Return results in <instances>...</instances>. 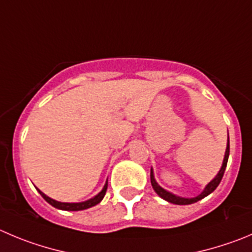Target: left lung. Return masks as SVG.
<instances>
[{
  "label": "left lung",
  "mask_w": 252,
  "mask_h": 252,
  "mask_svg": "<svg viewBox=\"0 0 252 252\" xmlns=\"http://www.w3.org/2000/svg\"><path fill=\"white\" fill-rule=\"evenodd\" d=\"M229 154H230V142H229V133H227V145H226V150H225L224 160H222L221 168H220L219 173L216 174L215 178H214V179L211 180V182L209 183V184L206 185L205 188H204L203 191L197 195V196L183 197V196H179V195L173 194V192L168 191V190H165L164 188H161L160 185L157 183V180H155V178H154V171H153V168H152V169H150V183H152L153 189H154V191L157 192V194H158L159 196L161 197V199L166 200L168 203L176 204V205H189V204L196 203V201L201 200V199H204L205 196H208L209 194H211V192H213L214 190L218 188V185L220 184V182H221V179H222V176H224L225 169H226V164H227V159H229Z\"/></svg>",
  "instance_id": "8db88e82"
}]
</instances>
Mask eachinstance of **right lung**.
<instances>
[{"label":"right lung","instance_id":"add662e5","mask_svg":"<svg viewBox=\"0 0 252 252\" xmlns=\"http://www.w3.org/2000/svg\"><path fill=\"white\" fill-rule=\"evenodd\" d=\"M107 188H108V180L105 182L103 189L100 190L95 196L91 197V199H88V200L86 201H82V203H61V201H57L55 200V199H52V197L47 196L44 192H42L41 190L37 189V188L36 189L38 190V192L42 195V197H43L44 200H46L48 204H51L52 206H55L56 209H60V210H65V211H79V210H86V209H89L92 208V206H95L97 204H99L100 201L103 200V197H104L105 191H107Z\"/></svg>","mask_w":252,"mask_h":252}]
</instances>
